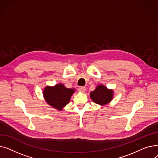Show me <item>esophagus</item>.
I'll use <instances>...</instances> for the list:
<instances>
[{
    "mask_svg": "<svg viewBox=\"0 0 158 158\" xmlns=\"http://www.w3.org/2000/svg\"><path fill=\"white\" fill-rule=\"evenodd\" d=\"M86 89V88L85 87H79L78 89V90L81 92H85Z\"/></svg>",
    "mask_w": 158,
    "mask_h": 158,
    "instance_id": "esophagus-1",
    "label": "esophagus"
}]
</instances>
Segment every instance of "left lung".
Masks as SVG:
<instances>
[{
    "instance_id": "8db88e82",
    "label": "left lung",
    "mask_w": 158,
    "mask_h": 158,
    "mask_svg": "<svg viewBox=\"0 0 158 158\" xmlns=\"http://www.w3.org/2000/svg\"><path fill=\"white\" fill-rule=\"evenodd\" d=\"M90 97L95 103L104 105L111 101L113 91L107 89L103 85H99L94 91L90 93Z\"/></svg>"
}]
</instances>
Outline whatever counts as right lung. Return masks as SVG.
Here are the masks:
<instances>
[{
    "mask_svg": "<svg viewBox=\"0 0 158 158\" xmlns=\"http://www.w3.org/2000/svg\"><path fill=\"white\" fill-rule=\"evenodd\" d=\"M74 91L73 89L66 88L63 85L59 84L53 87L47 86L44 91V96L49 105L61 110L64 106L69 104Z\"/></svg>",
    "mask_w": 158,
    "mask_h": 158,
    "instance_id": "right-lung-1",
    "label": "right lung"
}]
</instances>
